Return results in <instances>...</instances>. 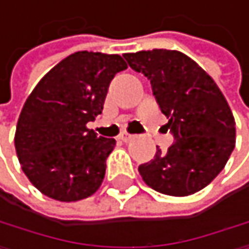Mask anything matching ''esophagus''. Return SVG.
Masks as SVG:
<instances>
[{
  "instance_id": "esophagus-1",
  "label": "esophagus",
  "mask_w": 249,
  "mask_h": 249,
  "mask_svg": "<svg viewBox=\"0 0 249 249\" xmlns=\"http://www.w3.org/2000/svg\"><path fill=\"white\" fill-rule=\"evenodd\" d=\"M119 140L123 141V142H129V141L133 140V135H130V133H127V132H122V133L119 135Z\"/></svg>"
}]
</instances>
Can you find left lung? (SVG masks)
<instances>
[{
    "instance_id": "obj_1",
    "label": "left lung",
    "mask_w": 249,
    "mask_h": 249,
    "mask_svg": "<svg viewBox=\"0 0 249 249\" xmlns=\"http://www.w3.org/2000/svg\"><path fill=\"white\" fill-rule=\"evenodd\" d=\"M132 70L151 83L153 95L169 122L174 144L157 148L138 171L148 187L169 196L193 195L226 166L234 148L231 109L215 81L193 59L177 50L126 53Z\"/></svg>"
}]
</instances>
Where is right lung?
Listing matches in <instances>:
<instances>
[{"label":"right lung","instance_id":"add662e5","mask_svg":"<svg viewBox=\"0 0 249 249\" xmlns=\"http://www.w3.org/2000/svg\"><path fill=\"white\" fill-rule=\"evenodd\" d=\"M127 65L119 54L77 52L60 60L28 96L16 126L22 171L47 197L77 202L104 181L116 140L88 129L102 113L108 86Z\"/></svg>","mask_w":249,"mask_h":249}]
</instances>
